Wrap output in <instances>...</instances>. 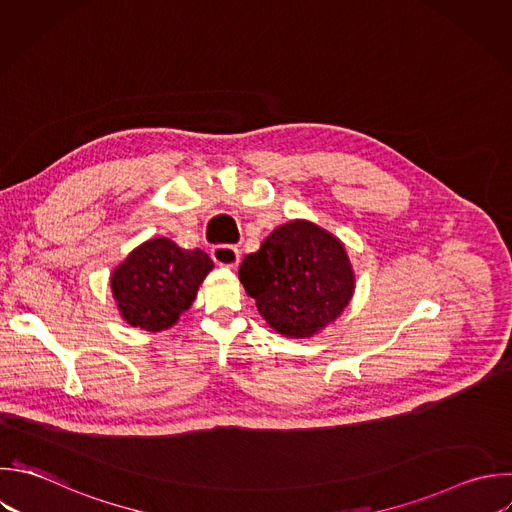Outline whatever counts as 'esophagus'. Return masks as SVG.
Segmentation results:
<instances>
[{
	"label": "esophagus",
	"mask_w": 512,
	"mask_h": 512,
	"mask_svg": "<svg viewBox=\"0 0 512 512\" xmlns=\"http://www.w3.org/2000/svg\"><path fill=\"white\" fill-rule=\"evenodd\" d=\"M212 260L218 266H226V268H234L240 262V250L232 244H218L212 248Z\"/></svg>",
	"instance_id": "34e87169"
}]
</instances>
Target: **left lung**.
<instances>
[{"label":"left lung","instance_id":"obj_1","mask_svg":"<svg viewBox=\"0 0 512 512\" xmlns=\"http://www.w3.org/2000/svg\"><path fill=\"white\" fill-rule=\"evenodd\" d=\"M240 282L266 324L286 338H310L348 306L356 278L344 244L310 220L278 226L244 258Z\"/></svg>","mask_w":512,"mask_h":512}]
</instances>
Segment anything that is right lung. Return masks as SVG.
Masks as SVG:
<instances>
[{
    "label": "right lung",
    "instance_id": "add662e5",
    "mask_svg": "<svg viewBox=\"0 0 512 512\" xmlns=\"http://www.w3.org/2000/svg\"><path fill=\"white\" fill-rule=\"evenodd\" d=\"M212 268L204 250H184L164 236L142 242L112 270L110 286L120 316L146 332L172 328Z\"/></svg>",
    "mask_w": 512,
    "mask_h": 512
}]
</instances>
